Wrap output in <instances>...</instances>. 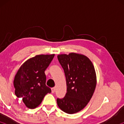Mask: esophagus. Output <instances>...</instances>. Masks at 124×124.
Segmentation results:
<instances>
[{
  "mask_svg": "<svg viewBox=\"0 0 124 124\" xmlns=\"http://www.w3.org/2000/svg\"><path fill=\"white\" fill-rule=\"evenodd\" d=\"M51 91H52V93H54V92H55V87H52V89H51Z\"/></svg>",
  "mask_w": 124,
  "mask_h": 124,
  "instance_id": "esophagus-1",
  "label": "esophagus"
}]
</instances>
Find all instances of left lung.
I'll return each instance as SVG.
<instances>
[{"label": "left lung", "mask_w": 124, "mask_h": 124, "mask_svg": "<svg viewBox=\"0 0 124 124\" xmlns=\"http://www.w3.org/2000/svg\"><path fill=\"white\" fill-rule=\"evenodd\" d=\"M58 59L65 72L67 86L65 97L56 100L58 106L66 113H76L87 106L94 92V67L89 58L82 54H61Z\"/></svg>", "instance_id": "left-lung-1"}]
</instances>
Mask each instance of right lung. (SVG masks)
<instances>
[{"instance_id": "obj_1", "label": "right lung", "mask_w": 124, "mask_h": 124, "mask_svg": "<svg viewBox=\"0 0 124 124\" xmlns=\"http://www.w3.org/2000/svg\"><path fill=\"white\" fill-rule=\"evenodd\" d=\"M55 56L38 55L27 60L20 67L15 76L13 85L15 94L23 98V101L28 108L38 107L51 90L46 86L45 70Z\"/></svg>"}]
</instances>
